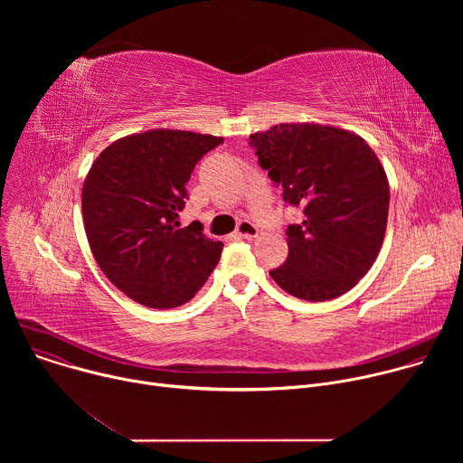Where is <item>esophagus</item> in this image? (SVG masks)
<instances>
[{
  "mask_svg": "<svg viewBox=\"0 0 463 463\" xmlns=\"http://www.w3.org/2000/svg\"><path fill=\"white\" fill-rule=\"evenodd\" d=\"M234 236H236L238 240H252V238L258 236V227H256L254 223L243 220V222L238 223V227H236V231H234Z\"/></svg>",
  "mask_w": 463,
  "mask_h": 463,
  "instance_id": "obj_1",
  "label": "esophagus"
}]
</instances>
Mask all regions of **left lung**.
Instances as JSON below:
<instances>
[{"instance_id": "1", "label": "left lung", "mask_w": 463, "mask_h": 463, "mask_svg": "<svg viewBox=\"0 0 463 463\" xmlns=\"http://www.w3.org/2000/svg\"><path fill=\"white\" fill-rule=\"evenodd\" d=\"M282 200L302 211L286 229L289 254L269 275L289 295L332 300L373 266L384 240L390 190L373 150L350 131L280 124L249 137Z\"/></svg>"}]
</instances>
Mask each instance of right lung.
<instances>
[{"instance_id": "1", "label": "right lung", "mask_w": 463, "mask_h": 463, "mask_svg": "<svg viewBox=\"0 0 463 463\" xmlns=\"http://www.w3.org/2000/svg\"><path fill=\"white\" fill-rule=\"evenodd\" d=\"M222 137L152 129L109 145L82 188L91 252L108 280L146 307L188 302L218 266L223 243L197 227H179L184 184Z\"/></svg>"}]
</instances>
